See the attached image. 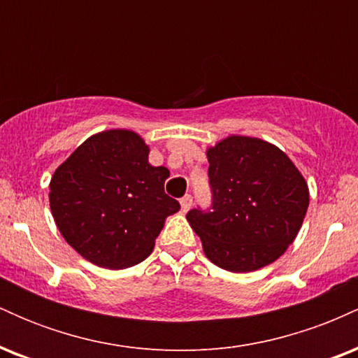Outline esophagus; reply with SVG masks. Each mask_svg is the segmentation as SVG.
<instances>
[{
    "instance_id": "1",
    "label": "esophagus",
    "mask_w": 358,
    "mask_h": 358,
    "mask_svg": "<svg viewBox=\"0 0 358 358\" xmlns=\"http://www.w3.org/2000/svg\"><path fill=\"white\" fill-rule=\"evenodd\" d=\"M192 202H193L192 195H185V196H182V199H180V205H182V210L187 212L188 208L192 207Z\"/></svg>"
}]
</instances>
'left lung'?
Here are the masks:
<instances>
[{
    "mask_svg": "<svg viewBox=\"0 0 358 358\" xmlns=\"http://www.w3.org/2000/svg\"><path fill=\"white\" fill-rule=\"evenodd\" d=\"M212 205L187 220L213 264L231 273L264 268L285 254L301 229L310 192L286 153L249 136L207 150Z\"/></svg>",
    "mask_w": 358,
    "mask_h": 358,
    "instance_id": "1",
    "label": "left lung"
}]
</instances>
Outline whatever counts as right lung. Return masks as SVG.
I'll use <instances>...</instances> for the list:
<instances>
[{"label":"right lung","instance_id":"add662e5","mask_svg":"<svg viewBox=\"0 0 358 358\" xmlns=\"http://www.w3.org/2000/svg\"><path fill=\"white\" fill-rule=\"evenodd\" d=\"M148 155L136 133L109 129L85 139L53 173L57 227L92 264L124 269L145 261L166 217L180 210L165 193L170 171L151 166Z\"/></svg>","mask_w":358,"mask_h":358}]
</instances>
